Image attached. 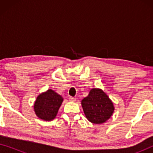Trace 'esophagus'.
<instances>
[{"label":"esophagus","mask_w":153,"mask_h":153,"mask_svg":"<svg viewBox=\"0 0 153 153\" xmlns=\"http://www.w3.org/2000/svg\"><path fill=\"white\" fill-rule=\"evenodd\" d=\"M69 100H70V102H74V101H76V99L73 97H69Z\"/></svg>","instance_id":"esophagus-1"}]
</instances>
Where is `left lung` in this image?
<instances>
[{
  "instance_id": "1",
  "label": "left lung",
  "mask_w": 153,
  "mask_h": 153,
  "mask_svg": "<svg viewBox=\"0 0 153 153\" xmlns=\"http://www.w3.org/2000/svg\"><path fill=\"white\" fill-rule=\"evenodd\" d=\"M85 116L90 122L102 124L108 120L114 111V106L108 95L100 88H93L81 101Z\"/></svg>"
}]
</instances>
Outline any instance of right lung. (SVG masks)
<instances>
[{
	"label": "right lung",
	"mask_w": 153,
	"mask_h": 153,
	"mask_svg": "<svg viewBox=\"0 0 153 153\" xmlns=\"http://www.w3.org/2000/svg\"><path fill=\"white\" fill-rule=\"evenodd\" d=\"M63 98L51 89L37 96L34 104L36 116L43 120H53L61 106Z\"/></svg>",
	"instance_id": "obj_1"
}]
</instances>
